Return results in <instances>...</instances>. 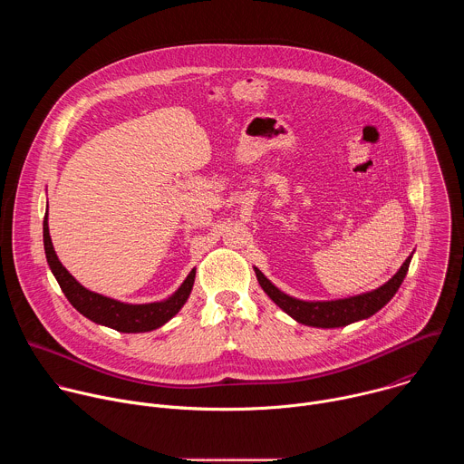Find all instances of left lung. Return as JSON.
Wrapping results in <instances>:
<instances>
[{
    "instance_id": "obj_1",
    "label": "left lung",
    "mask_w": 464,
    "mask_h": 464,
    "mask_svg": "<svg viewBox=\"0 0 464 464\" xmlns=\"http://www.w3.org/2000/svg\"><path fill=\"white\" fill-rule=\"evenodd\" d=\"M410 262H411V255L406 258L401 270L396 272L383 286L362 295L338 299V301H301L286 295L277 286H274L266 277L262 276L260 270L255 268V274L262 290L266 292L268 297L279 308H283L288 315H292L297 323H303L308 326H321V328H336V326L351 324L360 319H367L372 314H376L383 304H387L396 294V290L401 288L410 270Z\"/></svg>"
}]
</instances>
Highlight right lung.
Returning <instances> with one entry per match:
<instances>
[{"mask_svg":"<svg viewBox=\"0 0 464 464\" xmlns=\"http://www.w3.org/2000/svg\"><path fill=\"white\" fill-rule=\"evenodd\" d=\"M44 247H45V258L49 262V268L56 277L63 295L68 297V301L93 323L110 326L113 330H119V333H130V334L149 333V330H154L165 324L185 304L194 285L196 270H192L187 276L183 285L169 299L160 303H149V304H128V303H121V301L86 290L68 270L62 266V262L58 260L49 237L47 213L44 218Z\"/></svg>","mask_w":464,"mask_h":464,"instance_id":"1","label":"right lung"}]
</instances>
